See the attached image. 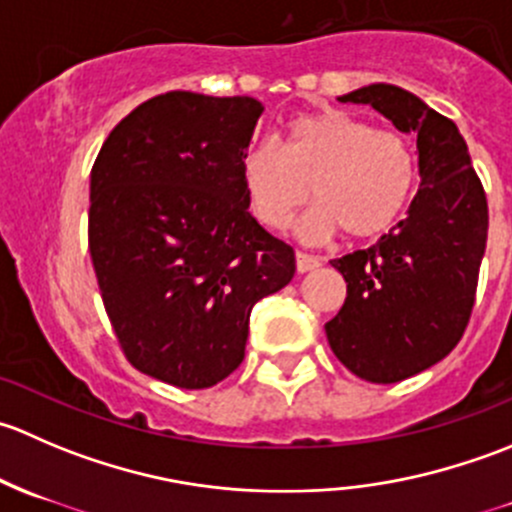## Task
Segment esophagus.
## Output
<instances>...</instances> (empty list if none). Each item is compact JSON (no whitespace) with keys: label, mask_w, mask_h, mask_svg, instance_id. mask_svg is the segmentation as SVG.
<instances>
[{"label":"esophagus","mask_w":512,"mask_h":512,"mask_svg":"<svg viewBox=\"0 0 512 512\" xmlns=\"http://www.w3.org/2000/svg\"><path fill=\"white\" fill-rule=\"evenodd\" d=\"M294 260H297V272L317 270V267L322 265V262H319V257L307 255V252H297V255H294Z\"/></svg>","instance_id":"34e87169"}]
</instances>
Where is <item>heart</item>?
<instances>
[{
	"mask_svg": "<svg viewBox=\"0 0 512 512\" xmlns=\"http://www.w3.org/2000/svg\"><path fill=\"white\" fill-rule=\"evenodd\" d=\"M240 180L252 215L270 230L299 218L297 235L324 242L347 232L352 240L386 235L409 208L418 183V158L406 136L376 131L374 123L339 108L289 118L282 148L257 143L240 160Z\"/></svg>",
	"mask_w": 512,
	"mask_h": 512,
	"instance_id": "heart-1",
	"label": "heart"
}]
</instances>
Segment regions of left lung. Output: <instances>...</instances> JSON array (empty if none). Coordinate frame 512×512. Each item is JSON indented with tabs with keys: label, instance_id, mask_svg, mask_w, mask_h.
<instances>
[{
	"label": "left lung",
	"instance_id": "1",
	"mask_svg": "<svg viewBox=\"0 0 512 512\" xmlns=\"http://www.w3.org/2000/svg\"><path fill=\"white\" fill-rule=\"evenodd\" d=\"M342 103H369L414 133L418 193L376 245L332 260L347 299L324 324L337 359L359 379L396 384L461 342L476 302L488 240V203L456 123L394 84L361 86Z\"/></svg>",
	"mask_w": 512,
	"mask_h": 512
}]
</instances>
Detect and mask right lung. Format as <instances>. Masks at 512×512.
<instances>
[{
    "label": "right lung",
    "instance_id": "obj_1",
    "mask_svg": "<svg viewBox=\"0 0 512 512\" xmlns=\"http://www.w3.org/2000/svg\"><path fill=\"white\" fill-rule=\"evenodd\" d=\"M262 106L168 91L133 108L91 168L89 250L126 359L208 389L245 359L250 312L294 277V250L250 215L240 180Z\"/></svg>",
    "mask_w": 512,
    "mask_h": 512
}]
</instances>
